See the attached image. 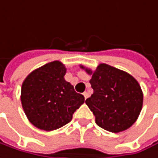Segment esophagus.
Instances as JSON below:
<instances>
[{
	"label": "esophagus",
	"mask_w": 158,
	"mask_h": 158,
	"mask_svg": "<svg viewBox=\"0 0 158 158\" xmlns=\"http://www.w3.org/2000/svg\"><path fill=\"white\" fill-rule=\"evenodd\" d=\"M83 96H84L85 99H87V98H88V97H89V93H88V92H84V93H83Z\"/></svg>",
	"instance_id": "esophagus-1"
}]
</instances>
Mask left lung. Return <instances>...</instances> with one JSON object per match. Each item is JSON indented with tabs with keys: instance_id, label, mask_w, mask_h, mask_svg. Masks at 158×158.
<instances>
[{
	"instance_id": "1",
	"label": "left lung",
	"mask_w": 158,
	"mask_h": 158,
	"mask_svg": "<svg viewBox=\"0 0 158 158\" xmlns=\"http://www.w3.org/2000/svg\"><path fill=\"white\" fill-rule=\"evenodd\" d=\"M89 80L94 92L86 99L98 126L118 133L130 127L137 119L143 105V92L136 79L126 71L108 64L98 66Z\"/></svg>"
}]
</instances>
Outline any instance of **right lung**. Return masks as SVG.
Returning a JSON list of instances; mask_svg holds the SVG:
<instances>
[{"label": "right lung", "instance_id": "1", "mask_svg": "<svg viewBox=\"0 0 158 158\" xmlns=\"http://www.w3.org/2000/svg\"><path fill=\"white\" fill-rule=\"evenodd\" d=\"M65 65L55 60L31 72L22 86V108L36 127L51 131L65 126L85 98L64 79Z\"/></svg>", "mask_w": 158, "mask_h": 158}]
</instances>
